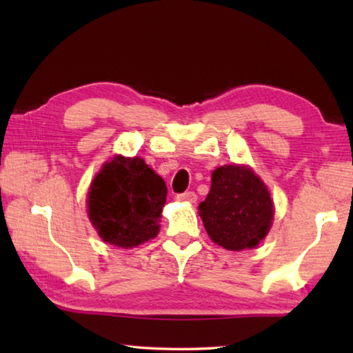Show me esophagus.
<instances>
[{"label": "esophagus", "instance_id": "34e87169", "mask_svg": "<svg viewBox=\"0 0 353 353\" xmlns=\"http://www.w3.org/2000/svg\"><path fill=\"white\" fill-rule=\"evenodd\" d=\"M177 199L185 202H196L198 201V196H196L194 191H185V193L177 194Z\"/></svg>", "mask_w": 353, "mask_h": 353}]
</instances>
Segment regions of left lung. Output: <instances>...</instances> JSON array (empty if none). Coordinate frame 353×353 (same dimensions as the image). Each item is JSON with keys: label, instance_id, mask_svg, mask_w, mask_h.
I'll list each match as a JSON object with an SVG mask.
<instances>
[{"label": "left lung", "instance_id": "left-lung-1", "mask_svg": "<svg viewBox=\"0 0 353 353\" xmlns=\"http://www.w3.org/2000/svg\"><path fill=\"white\" fill-rule=\"evenodd\" d=\"M202 223L212 240L229 250L255 248L270 232L274 208L266 185L244 166H219L212 188L199 204Z\"/></svg>", "mask_w": 353, "mask_h": 353}]
</instances>
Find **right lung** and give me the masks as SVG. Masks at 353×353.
<instances>
[{"label": "right lung", "instance_id": "obj_1", "mask_svg": "<svg viewBox=\"0 0 353 353\" xmlns=\"http://www.w3.org/2000/svg\"><path fill=\"white\" fill-rule=\"evenodd\" d=\"M163 179L140 157L117 155L88 191V218L105 243L134 248L159 234L166 202Z\"/></svg>", "mask_w": 353, "mask_h": 353}]
</instances>
